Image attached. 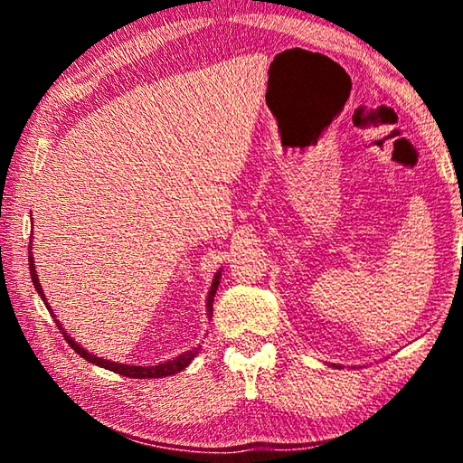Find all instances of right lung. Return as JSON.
Here are the masks:
<instances>
[{
    "label": "right lung",
    "mask_w": 463,
    "mask_h": 463,
    "mask_svg": "<svg viewBox=\"0 0 463 463\" xmlns=\"http://www.w3.org/2000/svg\"><path fill=\"white\" fill-rule=\"evenodd\" d=\"M28 265H30V276H33V284H34V288H36V292L41 294L43 302L46 304V308L52 310V308L49 307V302H46L44 292H43V286L38 284V276H36V268H34V260H33V249L28 250ZM221 276H222V273L216 271V276H214V279H213V286H210L208 302H206L208 317H213V302H214V294H216V289H218V284H221ZM51 315H52V312H51ZM52 317H54V315H52ZM57 326H59V331L62 333V336H65V341H67L69 345H71V349L75 351V354H80L83 359H88L90 364H96V365H99V367H106V370H109V372H116V373H120V375H127V378H137V380L165 378V375H174V373H177V372H182V370H185L187 365L192 364V359H194L195 355H198V349H200V347H195V349H192V351H185V354H182L179 357L169 359V362L159 364V365H146V367H145V365H127V364L108 362V359H101V357H96V355L88 354V351H85V349L81 347V345H77V343L73 341V336L67 335V331L61 326L59 320H57Z\"/></svg>",
    "instance_id": "right-lung-1"
}]
</instances>
